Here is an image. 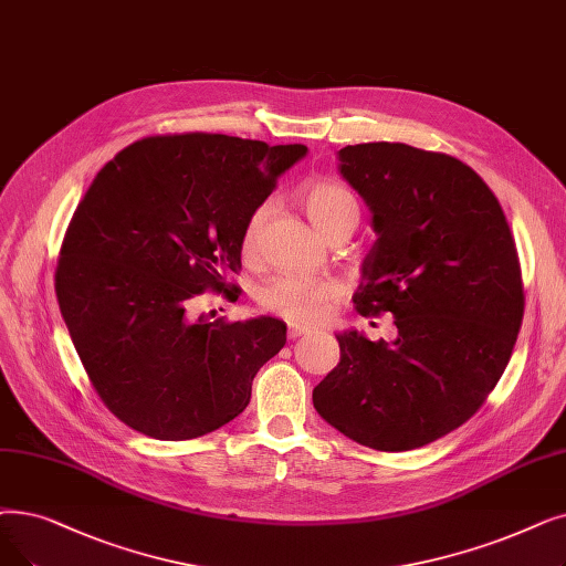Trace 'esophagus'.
<instances>
[{"label":"esophagus","instance_id":"1","mask_svg":"<svg viewBox=\"0 0 566 566\" xmlns=\"http://www.w3.org/2000/svg\"><path fill=\"white\" fill-rule=\"evenodd\" d=\"M310 333H312L310 328H305V326H296V324H289V331H286L289 339H298V337H305V335H310Z\"/></svg>","mask_w":566,"mask_h":566}]
</instances>
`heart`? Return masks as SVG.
<instances>
[{
	"label": "heart",
	"mask_w": 566,
	"mask_h": 566,
	"mask_svg": "<svg viewBox=\"0 0 566 566\" xmlns=\"http://www.w3.org/2000/svg\"><path fill=\"white\" fill-rule=\"evenodd\" d=\"M301 206L312 219V224L326 238H333L342 229H354L358 224V201L356 196L335 180L318 178L310 180L301 189ZM268 210L256 208L240 235V254L254 261L261 248V231ZM342 298V284L328 277H296L280 275L270 280L261 293L259 303L268 314H275L289 324L312 326L331 316Z\"/></svg>",
	"instance_id": "b5f03b06"
}]
</instances>
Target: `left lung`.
Wrapping results in <instances>:
<instances>
[{"label": "left lung", "mask_w": 566, "mask_h": 566, "mask_svg": "<svg viewBox=\"0 0 566 566\" xmlns=\"http://www.w3.org/2000/svg\"><path fill=\"white\" fill-rule=\"evenodd\" d=\"M339 174L379 235L356 312H390L398 337L339 333V363L312 402L363 447L411 451L460 428L500 381L525 312L518 250L493 189L451 155L347 145Z\"/></svg>", "instance_id": "8db88e82"}]
</instances>
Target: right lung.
I'll return each mask as SVG.
<instances>
[{
	"mask_svg": "<svg viewBox=\"0 0 566 566\" xmlns=\"http://www.w3.org/2000/svg\"><path fill=\"white\" fill-rule=\"evenodd\" d=\"M307 147L224 134L147 136L117 153L73 212L55 293L96 396L147 437L182 441L233 421L280 318H193L217 291L238 301L240 235Z\"/></svg>",
	"mask_w": 566,
	"mask_h": 566,
	"instance_id": "right-lung-1",
	"label": "right lung"
}]
</instances>
